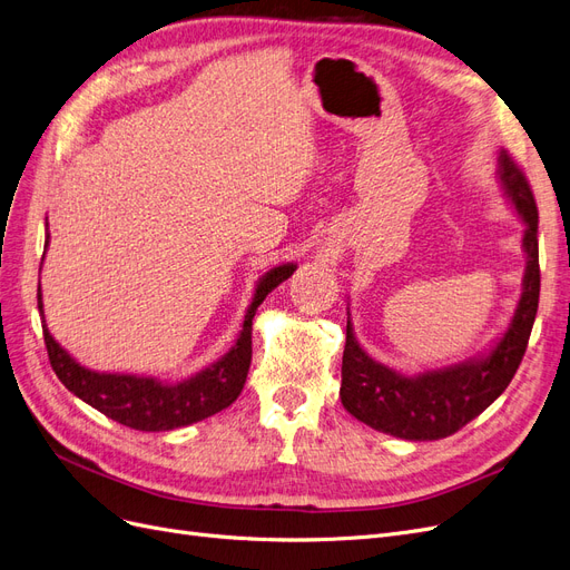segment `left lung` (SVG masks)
<instances>
[{
    "mask_svg": "<svg viewBox=\"0 0 570 570\" xmlns=\"http://www.w3.org/2000/svg\"><path fill=\"white\" fill-rule=\"evenodd\" d=\"M498 178L504 197L525 225L523 291L508 331L489 352L468 362L404 375L371 360L354 338L347 312L341 399L343 406L364 425L409 441H436L465 428L512 383L531 338L540 298L538 206L529 180L508 150L498 153Z\"/></svg>",
    "mask_w": 570,
    "mask_h": 570,
    "instance_id": "left-lung-1",
    "label": "left lung"
}]
</instances>
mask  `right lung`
<instances>
[{
  "label": "right lung",
  "mask_w": 570,
  "mask_h": 570,
  "mask_svg": "<svg viewBox=\"0 0 570 570\" xmlns=\"http://www.w3.org/2000/svg\"><path fill=\"white\" fill-rule=\"evenodd\" d=\"M293 272H296V265L284 263L263 274L244 314V326L239 331L237 343L218 362L189 375L187 381L161 383L153 375L91 371L72 360L68 350H62L53 341V335L49 333L45 322L41 328H45L49 362L58 375V381L75 396L126 428L140 432H168L199 423V420L227 409L242 394L250 366L253 317H256V309L267 298V293L286 282ZM37 307L41 320H45L41 288L37 291Z\"/></svg>",
  "instance_id": "right-lung-1"
}]
</instances>
